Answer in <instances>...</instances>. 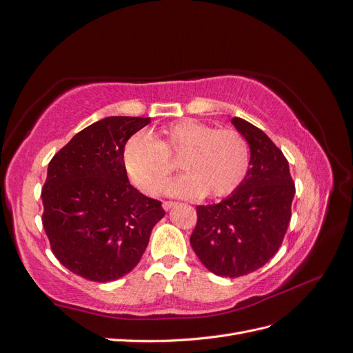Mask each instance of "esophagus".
<instances>
[{
    "instance_id": "obj_1",
    "label": "esophagus",
    "mask_w": 353,
    "mask_h": 353,
    "mask_svg": "<svg viewBox=\"0 0 353 353\" xmlns=\"http://www.w3.org/2000/svg\"><path fill=\"white\" fill-rule=\"evenodd\" d=\"M177 203H174V201H163V204H162V208H163V210H170L171 208H174Z\"/></svg>"
}]
</instances>
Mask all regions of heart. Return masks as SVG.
Listing matches in <instances>:
<instances>
[{"instance_id":"obj_1","label":"heart","mask_w":353,"mask_h":353,"mask_svg":"<svg viewBox=\"0 0 353 353\" xmlns=\"http://www.w3.org/2000/svg\"><path fill=\"white\" fill-rule=\"evenodd\" d=\"M168 157L180 158L185 171L165 186V194L173 196H227L242 185L251 165L250 144L239 130L215 129L194 119L171 123L158 139L134 134L123 147L121 161L130 182L153 195L173 171Z\"/></svg>"}]
</instances>
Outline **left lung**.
Returning a JSON list of instances; mask_svg holds the SVG:
<instances>
[{"instance_id":"obj_1","label":"left lung","mask_w":353,"mask_h":353,"mask_svg":"<svg viewBox=\"0 0 353 353\" xmlns=\"http://www.w3.org/2000/svg\"><path fill=\"white\" fill-rule=\"evenodd\" d=\"M232 125L251 149L248 174L218 204L196 206L191 247L201 263L219 276L236 278L266 265L288 232L294 185L289 162L270 138L250 121Z\"/></svg>"}]
</instances>
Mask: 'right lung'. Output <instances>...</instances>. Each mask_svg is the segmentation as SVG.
Wrapping results in <instances>:
<instances>
[{"label": "right lung", "mask_w": 353, "mask_h": 353, "mask_svg": "<svg viewBox=\"0 0 353 353\" xmlns=\"http://www.w3.org/2000/svg\"><path fill=\"white\" fill-rule=\"evenodd\" d=\"M150 117H105L81 130L48 165L43 227L52 252L70 272L108 283L141 260L161 201L129 183L121 154Z\"/></svg>", "instance_id": "right-lung-1"}]
</instances>
